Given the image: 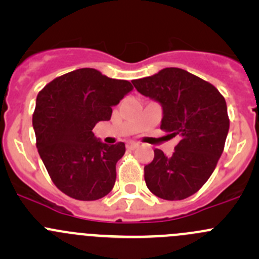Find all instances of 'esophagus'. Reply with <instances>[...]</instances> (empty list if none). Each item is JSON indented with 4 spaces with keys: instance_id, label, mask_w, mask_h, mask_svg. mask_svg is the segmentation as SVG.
I'll return each instance as SVG.
<instances>
[{
    "instance_id": "esophagus-1",
    "label": "esophagus",
    "mask_w": 259,
    "mask_h": 259,
    "mask_svg": "<svg viewBox=\"0 0 259 259\" xmlns=\"http://www.w3.org/2000/svg\"><path fill=\"white\" fill-rule=\"evenodd\" d=\"M138 145H139V144H138V143H135V142H129V143H127V144H126V148H127V149H135Z\"/></svg>"
}]
</instances>
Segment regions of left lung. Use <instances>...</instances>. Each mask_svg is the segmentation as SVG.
<instances>
[{
    "instance_id": "left-lung-1",
    "label": "left lung",
    "mask_w": 259,
    "mask_h": 259,
    "mask_svg": "<svg viewBox=\"0 0 259 259\" xmlns=\"http://www.w3.org/2000/svg\"><path fill=\"white\" fill-rule=\"evenodd\" d=\"M142 95L163 108L160 129L180 140L171 155L160 149L145 165L146 187L165 200H182L209 179L229 130L227 104L213 85L178 67L133 81Z\"/></svg>"
}]
</instances>
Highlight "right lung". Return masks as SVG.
<instances>
[{"label":"right lung","mask_w":259,"mask_h":259,"mask_svg":"<svg viewBox=\"0 0 259 259\" xmlns=\"http://www.w3.org/2000/svg\"><path fill=\"white\" fill-rule=\"evenodd\" d=\"M133 85L95 69H79L49 82L38 93L32 116L36 146L54 184L77 200H96L111 192L124 143L108 145L93 129L110 120Z\"/></svg>","instance_id":"obj_1"}]
</instances>
